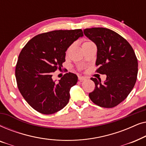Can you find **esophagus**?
<instances>
[{"label": "esophagus", "mask_w": 146, "mask_h": 146, "mask_svg": "<svg viewBox=\"0 0 146 146\" xmlns=\"http://www.w3.org/2000/svg\"><path fill=\"white\" fill-rule=\"evenodd\" d=\"M78 80L80 82H82V81L86 80V78L84 77V76H78Z\"/></svg>", "instance_id": "obj_1"}]
</instances>
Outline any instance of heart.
<instances>
[{
  "label": "heart",
  "instance_id": "heart-1",
  "mask_svg": "<svg viewBox=\"0 0 146 146\" xmlns=\"http://www.w3.org/2000/svg\"><path fill=\"white\" fill-rule=\"evenodd\" d=\"M92 42H90V41H86L82 44V46H84V45L89 44H92Z\"/></svg>",
  "mask_w": 146,
  "mask_h": 146
}]
</instances>
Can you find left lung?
I'll return each mask as SVG.
<instances>
[{"mask_svg":"<svg viewBox=\"0 0 146 146\" xmlns=\"http://www.w3.org/2000/svg\"><path fill=\"white\" fill-rule=\"evenodd\" d=\"M84 34L96 45V71L106 75L102 82L92 78L96 87L89 94L90 98L100 107L116 106L126 98L136 82L138 64L134 51L126 40L111 30L92 28L84 30Z\"/></svg>","mask_w":146,"mask_h":146,"instance_id":"8db88e82","label":"left lung"}]
</instances>
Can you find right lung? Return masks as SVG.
<instances>
[{"mask_svg": "<svg viewBox=\"0 0 146 146\" xmlns=\"http://www.w3.org/2000/svg\"><path fill=\"white\" fill-rule=\"evenodd\" d=\"M83 36L81 29L48 32L33 38L21 50L16 79L20 92L35 110L52 114L68 103L70 90L76 84L78 76L66 73L56 82L52 72L62 66L70 46Z\"/></svg>", "mask_w": 146, "mask_h": 146, "instance_id": "add662e5", "label": "right lung"}]
</instances>
